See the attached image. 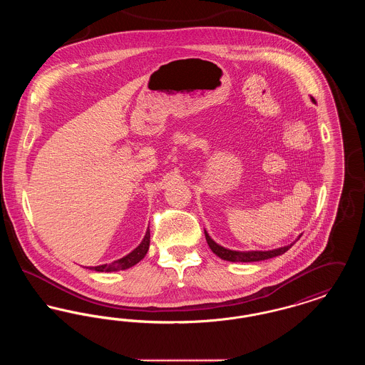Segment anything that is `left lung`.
<instances>
[{
  "mask_svg": "<svg viewBox=\"0 0 365 365\" xmlns=\"http://www.w3.org/2000/svg\"><path fill=\"white\" fill-rule=\"evenodd\" d=\"M205 238H207V242H208L210 250L219 256L220 259L226 261H232V262H250V261H261L267 260V259H272V257H277L283 255L284 252H287L294 243L292 245H287V246H283V247H278V249H274V250H265V252H261V250H250V252H237V250H230L226 249L220 245L215 242L208 235V232L205 231ZM299 238V237H298Z\"/></svg>",
  "mask_w": 365,
  "mask_h": 365,
  "instance_id": "obj_1",
  "label": "left lung"
}]
</instances>
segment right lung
Listing matches in <instances>:
<instances>
[{"mask_svg": "<svg viewBox=\"0 0 365 365\" xmlns=\"http://www.w3.org/2000/svg\"><path fill=\"white\" fill-rule=\"evenodd\" d=\"M149 245H150V231L148 228L145 238L142 240V242L139 243L138 247H135L127 256H124L119 260L113 261L110 264H103V265H97V267H86V268L97 271V272H112V271H120V269L131 268L133 265H135L146 256V253L149 250Z\"/></svg>", "mask_w": 365, "mask_h": 365, "instance_id": "add662e5", "label": "right lung"}]
</instances>
